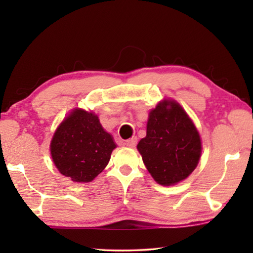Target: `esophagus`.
I'll use <instances>...</instances> for the list:
<instances>
[{
	"mask_svg": "<svg viewBox=\"0 0 253 253\" xmlns=\"http://www.w3.org/2000/svg\"><path fill=\"white\" fill-rule=\"evenodd\" d=\"M136 144H137V138H136V137H132V138L126 140V145H127L128 147H130V148H134L136 146Z\"/></svg>",
	"mask_w": 253,
	"mask_h": 253,
	"instance_id": "1",
	"label": "esophagus"
}]
</instances>
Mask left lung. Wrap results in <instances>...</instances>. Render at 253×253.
Returning <instances> with one entry per match:
<instances>
[{"label": "left lung", "instance_id": "8db88e82", "mask_svg": "<svg viewBox=\"0 0 253 253\" xmlns=\"http://www.w3.org/2000/svg\"><path fill=\"white\" fill-rule=\"evenodd\" d=\"M137 149L153 178L169 186L195 169L202 144L198 129L181 105L164 99L149 113L146 137L139 140Z\"/></svg>", "mask_w": 253, "mask_h": 253}]
</instances>
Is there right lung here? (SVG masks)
<instances>
[{
  "label": "right lung",
  "mask_w": 253,
  "mask_h": 253,
  "mask_svg": "<svg viewBox=\"0 0 253 253\" xmlns=\"http://www.w3.org/2000/svg\"><path fill=\"white\" fill-rule=\"evenodd\" d=\"M116 148L97 115L77 108L54 131L50 151L55 168L74 182H91L108 164Z\"/></svg>",
  "instance_id": "add662e5"
}]
</instances>
